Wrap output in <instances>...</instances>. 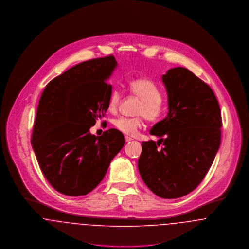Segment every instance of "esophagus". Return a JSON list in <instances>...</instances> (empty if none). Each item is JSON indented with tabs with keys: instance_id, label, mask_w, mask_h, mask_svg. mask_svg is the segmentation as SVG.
I'll return each mask as SVG.
<instances>
[{
	"instance_id": "obj_1",
	"label": "esophagus",
	"mask_w": 249,
	"mask_h": 249,
	"mask_svg": "<svg viewBox=\"0 0 249 249\" xmlns=\"http://www.w3.org/2000/svg\"><path fill=\"white\" fill-rule=\"evenodd\" d=\"M125 140H126V142H130V141H132V140H133V138H130V137H126V138H125Z\"/></svg>"
}]
</instances>
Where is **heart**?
Here are the masks:
<instances>
[{
  "label": "heart",
  "instance_id": "heart-1",
  "mask_svg": "<svg viewBox=\"0 0 249 249\" xmlns=\"http://www.w3.org/2000/svg\"><path fill=\"white\" fill-rule=\"evenodd\" d=\"M129 90L132 94L140 99L137 114L143 115L147 120H159L165 112V103L161 99L162 93L160 88L152 80L145 78L134 79L129 83ZM120 92L112 90L108 102V110L115 112L120 102ZM114 127L124 135L135 136L142 126V117H119L113 122Z\"/></svg>",
  "mask_w": 249,
  "mask_h": 249
}]
</instances>
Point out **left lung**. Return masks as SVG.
<instances>
[{
	"label": "left lung",
	"instance_id": "8db88e82",
	"mask_svg": "<svg viewBox=\"0 0 249 249\" xmlns=\"http://www.w3.org/2000/svg\"><path fill=\"white\" fill-rule=\"evenodd\" d=\"M161 78L168 113L150 131L158 142H142L138 166L149 189L171 199L192 192L212 165L221 145V109L212 89L189 70L173 68Z\"/></svg>",
	"mask_w": 249,
	"mask_h": 249
}]
</instances>
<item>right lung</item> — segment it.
Segmentation results:
<instances>
[{"label":"right lung","instance_id":"1","mask_svg":"<svg viewBox=\"0 0 249 249\" xmlns=\"http://www.w3.org/2000/svg\"><path fill=\"white\" fill-rule=\"evenodd\" d=\"M117 62L113 56L78 64L47 85L39 101L31 144L51 185L71 196L92 191L125 145L116 129L101 137L89 129L108 110L107 83Z\"/></svg>","mask_w":249,"mask_h":249}]
</instances>
